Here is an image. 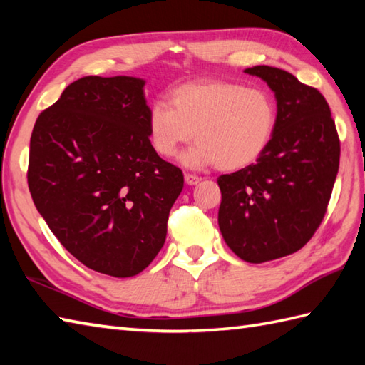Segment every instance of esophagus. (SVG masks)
<instances>
[{
  "label": "esophagus",
  "mask_w": 365,
  "mask_h": 365,
  "mask_svg": "<svg viewBox=\"0 0 365 365\" xmlns=\"http://www.w3.org/2000/svg\"><path fill=\"white\" fill-rule=\"evenodd\" d=\"M202 178H200L199 175H195V174H185V182H187L190 187H192V185H197Z\"/></svg>",
  "instance_id": "obj_1"
}]
</instances>
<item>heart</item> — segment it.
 <instances>
[{
	"instance_id": "obj_1",
	"label": "heart",
	"mask_w": 365,
	"mask_h": 365,
	"mask_svg": "<svg viewBox=\"0 0 365 365\" xmlns=\"http://www.w3.org/2000/svg\"><path fill=\"white\" fill-rule=\"evenodd\" d=\"M276 123V102L265 89L229 81L188 83L170 92L169 103L158 100L150 106L147 135L161 158H174L195 136L183 165L216 163L222 170H237L267 150Z\"/></svg>"
}]
</instances>
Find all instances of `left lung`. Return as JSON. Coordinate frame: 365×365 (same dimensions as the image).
I'll return each instance as SVG.
<instances>
[{
    "mask_svg": "<svg viewBox=\"0 0 365 365\" xmlns=\"http://www.w3.org/2000/svg\"><path fill=\"white\" fill-rule=\"evenodd\" d=\"M274 92L276 131L254 165L218 178V224L240 259L263 263L301 250L323 221L334 187L340 141L319 91L269 66L246 68Z\"/></svg>",
    "mask_w": 365,
    "mask_h": 365,
    "instance_id": "8db88e82",
    "label": "left lung"
}]
</instances>
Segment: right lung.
Listing matches in <instances>:
<instances>
[{
  "label": "right lung",
  "instance_id": "add662e5",
  "mask_svg": "<svg viewBox=\"0 0 365 365\" xmlns=\"http://www.w3.org/2000/svg\"><path fill=\"white\" fill-rule=\"evenodd\" d=\"M145 81L84 76L41 113L29 143L37 212L83 265L130 277L165 245L183 174L147 135Z\"/></svg>",
  "mask_w": 365,
  "mask_h": 365
}]
</instances>
